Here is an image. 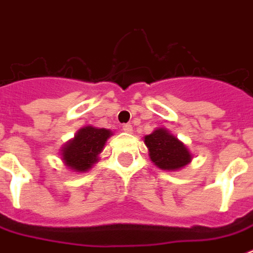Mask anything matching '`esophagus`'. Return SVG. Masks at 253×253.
Here are the masks:
<instances>
[{"label": "esophagus", "mask_w": 253, "mask_h": 253, "mask_svg": "<svg viewBox=\"0 0 253 253\" xmlns=\"http://www.w3.org/2000/svg\"><path fill=\"white\" fill-rule=\"evenodd\" d=\"M122 130L130 134V132H132V126H131L130 123H125V125H122Z\"/></svg>", "instance_id": "34e87169"}]
</instances>
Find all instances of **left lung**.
I'll use <instances>...</instances> for the list:
<instances>
[{"label": "left lung", "instance_id": "left-lung-1", "mask_svg": "<svg viewBox=\"0 0 253 253\" xmlns=\"http://www.w3.org/2000/svg\"><path fill=\"white\" fill-rule=\"evenodd\" d=\"M151 162L163 170H177L192 162V154L166 128H156L144 136Z\"/></svg>", "mask_w": 253, "mask_h": 253}]
</instances>
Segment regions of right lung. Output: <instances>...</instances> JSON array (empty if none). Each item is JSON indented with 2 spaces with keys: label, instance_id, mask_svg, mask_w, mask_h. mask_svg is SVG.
<instances>
[{
  "label": "right lung",
  "instance_id": "add662e5",
  "mask_svg": "<svg viewBox=\"0 0 253 253\" xmlns=\"http://www.w3.org/2000/svg\"><path fill=\"white\" fill-rule=\"evenodd\" d=\"M113 132L93 126L83 127L61 148V160L75 172H86L98 162V155Z\"/></svg>",
  "mask_w": 253,
  "mask_h": 253
}]
</instances>
